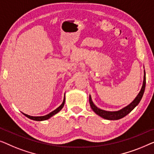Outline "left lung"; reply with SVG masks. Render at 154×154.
<instances>
[{
  "instance_id": "obj_1",
  "label": "left lung",
  "mask_w": 154,
  "mask_h": 154,
  "mask_svg": "<svg viewBox=\"0 0 154 154\" xmlns=\"http://www.w3.org/2000/svg\"><path fill=\"white\" fill-rule=\"evenodd\" d=\"M145 86H146V77H145V72H144V82H143V85L141 88V91L139 93V94L137 95V96L136 97L135 99L132 102V103L130 104L129 105H128L127 107L123 108L122 109L119 110V111L117 112H107L105 111V110L99 109L95 106V105L93 103L91 100V98L89 96V103L92 109L94 110L95 113H96L98 115H99L101 117H103L105 119L108 120H118L124 117L127 115L128 114H129L132 110H133L134 108H135L136 106H137L141 100V99L143 96V94H144V90H145Z\"/></svg>"
}]
</instances>
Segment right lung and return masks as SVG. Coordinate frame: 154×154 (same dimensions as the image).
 <instances>
[{"mask_svg":"<svg viewBox=\"0 0 154 154\" xmlns=\"http://www.w3.org/2000/svg\"><path fill=\"white\" fill-rule=\"evenodd\" d=\"M64 104H65V98L63 100V103L59 106V107L57 108V109H56L54 111L51 112V113H49V114H47V115H45V116H32L27 115V114H23H23H24V115L26 116V117L31 119H32V120H34V121H45V120L48 119L51 117V116H52L53 115H54V114H56V113H58V112H60V110H61L62 108L63 107Z\"/></svg>","mask_w":154,"mask_h":154,"instance_id":"1","label":"right lung"}]
</instances>
